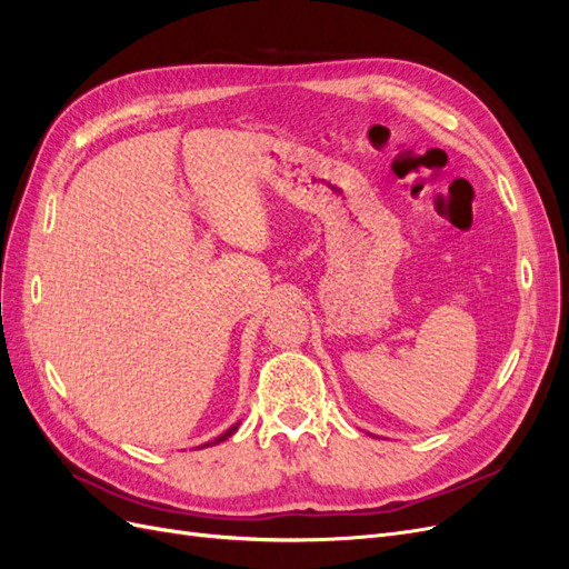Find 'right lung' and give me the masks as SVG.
Here are the masks:
<instances>
[{
	"label": "right lung",
	"instance_id": "obj_1",
	"mask_svg": "<svg viewBox=\"0 0 569 569\" xmlns=\"http://www.w3.org/2000/svg\"><path fill=\"white\" fill-rule=\"evenodd\" d=\"M237 427H239V422H237V425H232L230 429H226V432H222V435H220L218 439H213V441H209V443H203V446H201V449H206V446H211V443H220V441H226L228 437H232V435L237 432Z\"/></svg>",
	"mask_w": 569,
	"mask_h": 569
}]
</instances>
